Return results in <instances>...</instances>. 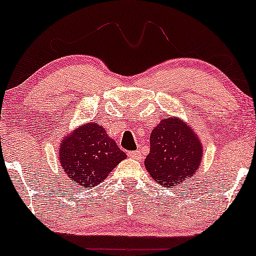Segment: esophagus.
<instances>
[{"label":"esophagus","instance_id":"1","mask_svg":"<svg viewBox=\"0 0 256 256\" xmlns=\"http://www.w3.org/2000/svg\"><path fill=\"white\" fill-rule=\"evenodd\" d=\"M128 156L130 158H133L135 160H140L142 158V154H141L140 150H134V152H129Z\"/></svg>","mask_w":256,"mask_h":256}]
</instances>
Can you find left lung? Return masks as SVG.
I'll return each mask as SVG.
<instances>
[{
  "instance_id": "8db88e82",
  "label": "left lung",
  "mask_w": 256,
  "mask_h": 256,
  "mask_svg": "<svg viewBox=\"0 0 256 256\" xmlns=\"http://www.w3.org/2000/svg\"><path fill=\"white\" fill-rule=\"evenodd\" d=\"M144 166L158 184L180 188L198 171L203 146L182 118H166L152 130Z\"/></svg>"
}]
</instances>
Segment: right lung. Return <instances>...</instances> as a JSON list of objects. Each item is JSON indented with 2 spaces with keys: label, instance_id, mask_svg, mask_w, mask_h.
Returning a JSON list of instances; mask_svg holds the SVG:
<instances>
[{
  "label": "right lung",
  "instance_id": "add662e5",
  "mask_svg": "<svg viewBox=\"0 0 256 256\" xmlns=\"http://www.w3.org/2000/svg\"><path fill=\"white\" fill-rule=\"evenodd\" d=\"M59 160L74 184L94 188L127 156L120 150L106 129L89 122L66 135L59 146Z\"/></svg>",
  "mask_w": 256,
  "mask_h": 256
}]
</instances>
